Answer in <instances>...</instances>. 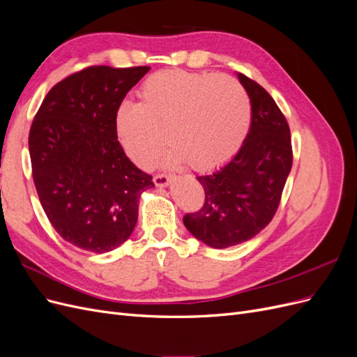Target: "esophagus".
<instances>
[{
	"label": "esophagus",
	"instance_id": "1",
	"mask_svg": "<svg viewBox=\"0 0 357 357\" xmlns=\"http://www.w3.org/2000/svg\"><path fill=\"white\" fill-rule=\"evenodd\" d=\"M153 181L158 188H165L169 185V177L167 174H156L153 177Z\"/></svg>",
	"mask_w": 357,
	"mask_h": 357
}]
</instances>
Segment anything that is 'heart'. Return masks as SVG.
<instances>
[{"instance_id": "heart-1", "label": "heart", "mask_w": 357, "mask_h": 357, "mask_svg": "<svg viewBox=\"0 0 357 357\" xmlns=\"http://www.w3.org/2000/svg\"><path fill=\"white\" fill-rule=\"evenodd\" d=\"M138 96L139 102L117 105L114 132L123 153L139 168L155 164L167 135L172 144L165 164L188 160L198 171L219 168L240 152L250 131V100L228 75L159 71L144 80Z\"/></svg>"}]
</instances>
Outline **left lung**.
<instances>
[{"label": "left lung", "instance_id": "1", "mask_svg": "<svg viewBox=\"0 0 357 357\" xmlns=\"http://www.w3.org/2000/svg\"><path fill=\"white\" fill-rule=\"evenodd\" d=\"M238 80L252 104L250 131L228 164L197 177L205 202L183 218L188 231L213 248L248 241L273 220L294 162L290 129L273 96L241 73Z\"/></svg>", "mask_w": 357, "mask_h": 357}]
</instances>
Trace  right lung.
I'll use <instances>...</instances> for the list:
<instances>
[{
    "instance_id": "add662e5",
    "label": "right lung",
    "mask_w": 357,
    "mask_h": 357,
    "mask_svg": "<svg viewBox=\"0 0 357 357\" xmlns=\"http://www.w3.org/2000/svg\"><path fill=\"white\" fill-rule=\"evenodd\" d=\"M150 67H88L56 83L29 129L32 178L55 231L91 253L131 236L138 199L155 188L119 146L114 112Z\"/></svg>"
}]
</instances>
